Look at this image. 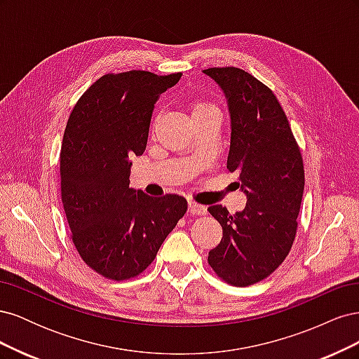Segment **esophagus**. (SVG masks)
Masks as SVG:
<instances>
[{
	"label": "esophagus",
	"mask_w": 359,
	"mask_h": 359,
	"mask_svg": "<svg viewBox=\"0 0 359 359\" xmlns=\"http://www.w3.org/2000/svg\"><path fill=\"white\" fill-rule=\"evenodd\" d=\"M189 212L193 215H203V214H206V206L199 205L193 201H189Z\"/></svg>",
	"instance_id": "34e87169"
}]
</instances>
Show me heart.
<instances>
[{"label": "heart", "instance_id": "heart-1", "mask_svg": "<svg viewBox=\"0 0 359 359\" xmlns=\"http://www.w3.org/2000/svg\"><path fill=\"white\" fill-rule=\"evenodd\" d=\"M208 112H217L215 106H212L208 102H203V100H194L191 103V118L198 116V115L208 114Z\"/></svg>", "mask_w": 359, "mask_h": 359}]
</instances>
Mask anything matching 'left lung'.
Masks as SVG:
<instances>
[{"mask_svg":"<svg viewBox=\"0 0 359 359\" xmlns=\"http://www.w3.org/2000/svg\"><path fill=\"white\" fill-rule=\"evenodd\" d=\"M203 73L226 95L232 130L227 169L238 173L247 194L241 212L229 214L222 205L208 208L223 229L208 264L226 283L250 286L273 274L290 252L304 193V163L283 107L266 85L238 67Z\"/></svg>","mask_w":359,"mask_h":359,"instance_id":"left-lung-1","label":"left lung"}]
</instances>
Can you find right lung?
Masks as SVG:
<instances>
[{
  "mask_svg": "<svg viewBox=\"0 0 359 359\" xmlns=\"http://www.w3.org/2000/svg\"><path fill=\"white\" fill-rule=\"evenodd\" d=\"M181 73L104 74L74 104L64 132L61 199L83 262L111 280L139 276L187 211L178 194L149 198L130 189V157L147 148L161 93Z\"/></svg>",
  "mask_w": 359,
  "mask_h": 359,
  "instance_id": "add662e5",
  "label": "right lung"
}]
</instances>
